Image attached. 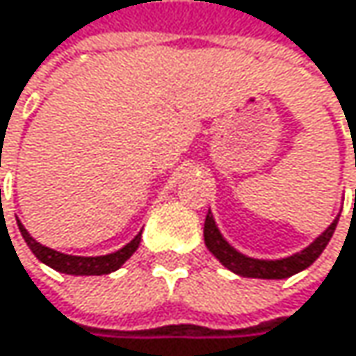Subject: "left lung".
Returning <instances> with one entry per match:
<instances>
[{
    "instance_id": "obj_1",
    "label": "left lung",
    "mask_w": 356,
    "mask_h": 356,
    "mask_svg": "<svg viewBox=\"0 0 356 356\" xmlns=\"http://www.w3.org/2000/svg\"><path fill=\"white\" fill-rule=\"evenodd\" d=\"M338 219H334V223L313 242L309 244L305 250L292 254V257H286V259H280V261H263V259H252V257H246L242 252H238L219 232L215 219H213V213L207 215V221H204V244L207 248L219 259V263L223 267H227L229 271H234L236 275H242V277H257V280H286L307 267H311L319 254L325 250L327 242L332 240L334 232H336V225H338Z\"/></svg>"
}]
</instances>
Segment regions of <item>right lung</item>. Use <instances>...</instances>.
I'll list each match as a JSON object with an SVG mask.
<instances>
[{
	"mask_svg": "<svg viewBox=\"0 0 356 356\" xmlns=\"http://www.w3.org/2000/svg\"><path fill=\"white\" fill-rule=\"evenodd\" d=\"M18 229H20L26 246L31 248V252L41 263H45L47 267H51V269H56L60 273H66V275H106V273H112L120 265H124L127 259H131V254L139 248V242H141V234H137L127 246H122L120 250H116L112 254H104V257H72V254H64V252H58V250H51V248L39 244L24 229V225L20 221H18Z\"/></svg>",
	"mask_w": 356,
	"mask_h": 356,
	"instance_id": "1",
	"label": "right lung"
}]
</instances>
